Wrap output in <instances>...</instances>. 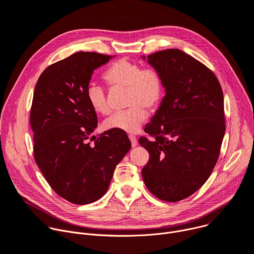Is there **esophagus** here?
Returning <instances> with one entry per match:
<instances>
[{"instance_id": "esophagus-1", "label": "esophagus", "mask_w": 254, "mask_h": 254, "mask_svg": "<svg viewBox=\"0 0 254 254\" xmlns=\"http://www.w3.org/2000/svg\"><path fill=\"white\" fill-rule=\"evenodd\" d=\"M129 139H130V141H131V145H132L133 147L137 145V139H136L135 136L130 135V136H129Z\"/></svg>"}]
</instances>
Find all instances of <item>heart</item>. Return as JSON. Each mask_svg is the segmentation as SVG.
<instances>
[{"instance_id":"obj_1","label":"heart","mask_w":254,"mask_h":254,"mask_svg":"<svg viewBox=\"0 0 254 254\" xmlns=\"http://www.w3.org/2000/svg\"><path fill=\"white\" fill-rule=\"evenodd\" d=\"M103 77L111 88L127 89V110L116 113L108 119L106 129H116L126 133H136L148 117L146 108L155 111L163 98L164 87L160 73L151 67L142 68L135 62L120 59L113 63L104 71ZM87 100L99 115L108 116L112 108L106 91L99 84L92 82L86 90Z\"/></svg>"}]
</instances>
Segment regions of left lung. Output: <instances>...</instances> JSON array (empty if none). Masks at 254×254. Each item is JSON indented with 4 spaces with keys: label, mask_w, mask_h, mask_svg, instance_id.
Listing matches in <instances>:
<instances>
[{
    "label": "left lung",
    "mask_w": 254,
    "mask_h": 254,
    "mask_svg": "<svg viewBox=\"0 0 254 254\" xmlns=\"http://www.w3.org/2000/svg\"><path fill=\"white\" fill-rule=\"evenodd\" d=\"M165 97L139 144L149 153L146 188L162 201L179 202L198 190L219 158L226 129L224 98L214 72L180 49L149 54Z\"/></svg>",
    "instance_id": "left-lung-1"
}]
</instances>
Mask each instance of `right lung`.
Here are the masks:
<instances>
[{"mask_svg": "<svg viewBox=\"0 0 254 254\" xmlns=\"http://www.w3.org/2000/svg\"><path fill=\"white\" fill-rule=\"evenodd\" d=\"M111 58L73 53L46 67L34 90L30 126L35 162L51 189L76 205L102 198L116 165L131 148L127 134L120 130L89 138L98 120L86 90L94 69Z\"/></svg>", "mask_w": 254, "mask_h": 254, "instance_id": "obj_1", "label": "right lung"}]
</instances>
